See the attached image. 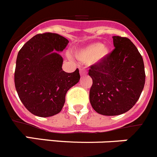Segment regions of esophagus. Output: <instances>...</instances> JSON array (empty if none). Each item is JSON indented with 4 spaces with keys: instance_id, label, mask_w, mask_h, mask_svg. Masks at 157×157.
<instances>
[{
    "instance_id": "1",
    "label": "esophagus",
    "mask_w": 157,
    "mask_h": 157,
    "mask_svg": "<svg viewBox=\"0 0 157 157\" xmlns=\"http://www.w3.org/2000/svg\"><path fill=\"white\" fill-rule=\"evenodd\" d=\"M80 76L85 75L86 71L84 70H83V69H80Z\"/></svg>"
}]
</instances>
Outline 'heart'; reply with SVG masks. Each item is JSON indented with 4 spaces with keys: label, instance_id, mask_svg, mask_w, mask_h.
Segmentation results:
<instances>
[{
    "label": "heart",
    "instance_id": "heart-1",
    "mask_svg": "<svg viewBox=\"0 0 157 157\" xmlns=\"http://www.w3.org/2000/svg\"><path fill=\"white\" fill-rule=\"evenodd\" d=\"M110 53V48L104 46L100 42H94L77 51L75 56L81 63L98 64L106 59Z\"/></svg>",
    "mask_w": 157,
    "mask_h": 157
}]
</instances>
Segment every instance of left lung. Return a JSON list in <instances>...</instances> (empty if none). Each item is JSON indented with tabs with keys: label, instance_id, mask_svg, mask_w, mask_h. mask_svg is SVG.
Listing matches in <instances>:
<instances>
[{
	"label": "left lung",
	"instance_id": "obj_1",
	"mask_svg": "<svg viewBox=\"0 0 157 157\" xmlns=\"http://www.w3.org/2000/svg\"><path fill=\"white\" fill-rule=\"evenodd\" d=\"M115 48L106 59L90 67L93 84L89 97L91 106L105 116L121 115L135 105L145 80L143 59L127 37L113 36Z\"/></svg>",
	"mask_w": 157,
	"mask_h": 157
}]
</instances>
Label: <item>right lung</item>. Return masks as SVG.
Returning <instances> with one entry per match:
<instances>
[{
  "mask_svg": "<svg viewBox=\"0 0 157 157\" xmlns=\"http://www.w3.org/2000/svg\"><path fill=\"white\" fill-rule=\"evenodd\" d=\"M69 43L57 33L36 34L18 53L15 85L21 101L31 113L40 117L59 113L69 89L80 80L79 70L66 73L63 52Z\"/></svg>",
  "mask_w": 157,
  "mask_h": 157,
  "instance_id": "right-lung-1",
  "label": "right lung"
}]
</instances>
